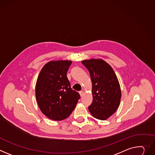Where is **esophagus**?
Listing matches in <instances>:
<instances>
[{"mask_svg": "<svg viewBox=\"0 0 155 155\" xmlns=\"http://www.w3.org/2000/svg\"><path fill=\"white\" fill-rule=\"evenodd\" d=\"M79 93H80V96H81V97H82V96H83V95L84 92H83V91H80L79 92Z\"/></svg>", "mask_w": 155, "mask_h": 155, "instance_id": "esophagus-1", "label": "esophagus"}]
</instances>
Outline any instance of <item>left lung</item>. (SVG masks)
I'll use <instances>...</instances> for the list:
<instances>
[{"label": "left lung", "mask_w": 155, "mask_h": 155, "mask_svg": "<svg viewBox=\"0 0 155 155\" xmlns=\"http://www.w3.org/2000/svg\"><path fill=\"white\" fill-rule=\"evenodd\" d=\"M81 63L88 70L92 82L93 102L88 109L94 118L106 120L120 104L121 90L117 76L102 59L84 60Z\"/></svg>", "instance_id": "obj_1"}]
</instances>
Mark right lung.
<instances>
[{"instance_id":"add662e5","label":"right lung","mask_w":155,"mask_h":155,"mask_svg":"<svg viewBox=\"0 0 155 155\" xmlns=\"http://www.w3.org/2000/svg\"><path fill=\"white\" fill-rule=\"evenodd\" d=\"M72 62L50 61L44 65L38 75L35 94L43 113L54 120L67 118L75 109L79 93L70 87L67 72Z\"/></svg>"}]
</instances>
